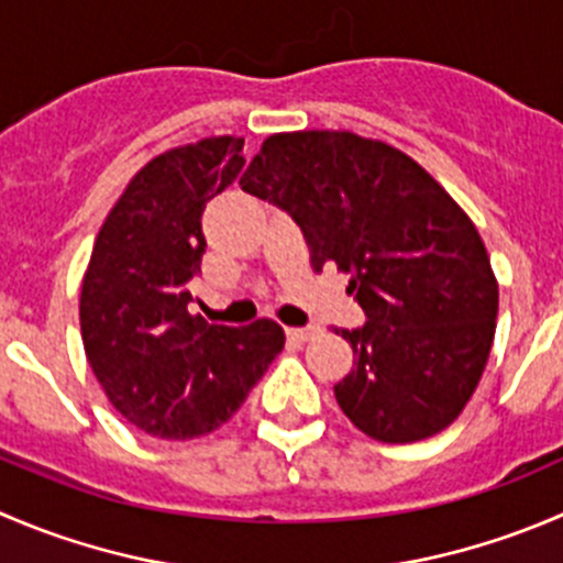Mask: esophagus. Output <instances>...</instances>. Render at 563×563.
<instances>
[{
  "instance_id": "1",
  "label": "esophagus",
  "mask_w": 563,
  "mask_h": 563,
  "mask_svg": "<svg viewBox=\"0 0 563 563\" xmlns=\"http://www.w3.org/2000/svg\"><path fill=\"white\" fill-rule=\"evenodd\" d=\"M286 332H288V338H294V341L305 343V341H310V338L319 335V327L305 324V327H291V330H286Z\"/></svg>"
}]
</instances>
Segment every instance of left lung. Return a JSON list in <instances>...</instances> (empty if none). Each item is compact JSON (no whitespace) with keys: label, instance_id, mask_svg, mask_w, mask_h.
Returning <instances> with one entry per match:
<instances>
[{"label":"left lung","instance_id":"1","mask_svg":"<svg viewBox=\"0 0 563 563\" xmlns=\"http://www.w3.org/2000/svg\"><path fill=\"white\" fill-rule=\"evenodd\" d=\"M242 189L288 211L316 272L335 264L365 313L338 407L379 443L443 432L487 365L498 280L471 217L418 162L352 131L272 134Z\"/></svg>","mask_w":563,"mask_h":563}]
</instances>
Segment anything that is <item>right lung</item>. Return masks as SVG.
<instances>
[{
	"label": "right lung",
	"instance_id": "right-lung-1",
	"mask_svg": "<svg viewBox=\"0 0 563 563\" xmlns=\"http://www.w3.org/2000/svg\"><path fill=\"white\" fill-rule=\"evenodd\" d=\"M242 167V136H209L151 159L103 220L81 280L87 363L112 407L154 438L220 429L286 343L272 319L225 327L189 313L206 203Z\"/></svg>",
	"mask_w": 563,
	"mask_h": 563
}]
</instances>
